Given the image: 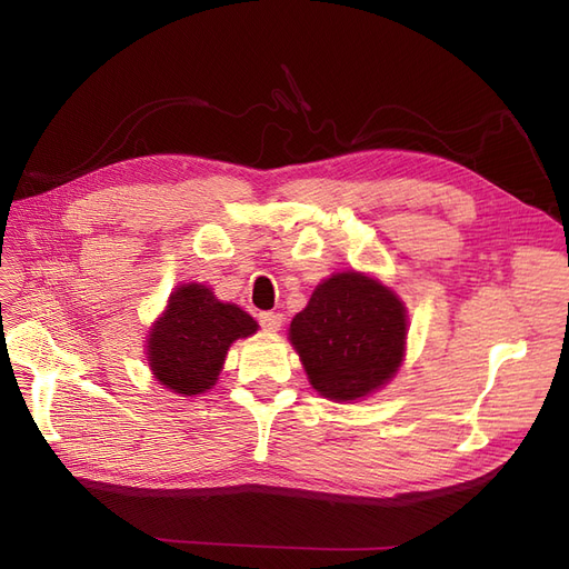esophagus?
I'll return each instance as SVG.
<instances>
[{"label": "esophagus", "instance_id": "34e87169", "mask_svg": "<svg viewBox=\"0 0 569 569\" xmlns=\"http://www.w3.org/2000/svg\"><path fill=\"white\" fill-rule=\"evenodd\" d=\"M258 322H261V327L266 332H278L284 318L282 313H274V311H266V313H258Z\"/></svg>", "mask_w": 569, "mask_h": 569}]
</instances>
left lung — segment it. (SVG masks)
<instances>
[{
    "instance_id": "left-lung-1",
    "label": "left lung",
    "mask_w": 569,
    "mask_h": 569,
    "mask_svg": "<svg viewBox=\"0 0 569 569\" xmlns=\"http://www.w3.org/2000/svg\"><path fill=\"white\" fill-rule=\"evenodd\" d=\"M303 370L325 399L356 401L387 385L406 343V308L393 291L360 272L316 287L289 325Z\"/></svg>"
}]
</instances>
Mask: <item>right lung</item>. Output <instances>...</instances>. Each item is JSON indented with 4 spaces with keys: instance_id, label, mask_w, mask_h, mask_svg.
<instances>
[{
    "instance_id": "add662e5",
    "label": "right lung",
    "mask_w": 569,
    "mask_h": 569,
    "mask_svg": "<svg viewBox=\"0 0 569 569\" xmlns=\"http://www.w3.org/2000/svg\"><path fill=\"white\" fill-rule=\"evenodd\" d=\"M256 327L247 311L218 301L209 287L182 284L149 335V366L176 393H203L216 385L230 343Z\"/></svg>"
}]
</instances>
